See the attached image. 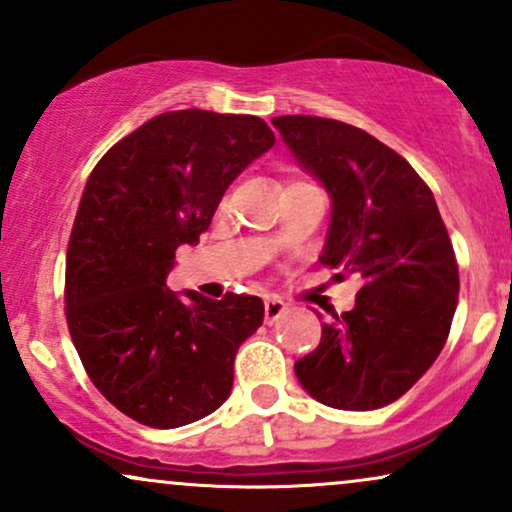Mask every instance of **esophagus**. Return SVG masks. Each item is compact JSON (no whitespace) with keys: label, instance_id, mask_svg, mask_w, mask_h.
<instances>
[{"label":"esophagus","instance_id":"esophagus-1","mask_svg":"<svg viewBox=\"0 0 512 512\" xmlns=\"http://www.w3.org/2000/svg\"><path fill=\"white\" fill-rule=\"evenodd\" d=\"M284 310H286V303L281 301V298L276 296L264 298V322H267V325H272L274 320H279V317L284 315Z\"/></svg>","mask_w":512,"mask_h":512}]
</instances>
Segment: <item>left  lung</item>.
<instances>
[{
  "mask_svg": "<svg viewBox=\"0 0 512 512\" xmlns=\"http://www.w3.org/2000/svg\"><path fill=\"white\" fill-rule=\"evenodd\" d=\"M272 125L332 197L320 262L361 274L349 313L322 322L296 375L334 409L387 407L431 368L450 334L460 293L455 250L431 187L390 146L339 120L281 115Z\"/></svg>",
  "mask_w": 512,
  "mask_h": 512,
  "instance_id": "1",
  "label": "left lung"
}]
</instances>
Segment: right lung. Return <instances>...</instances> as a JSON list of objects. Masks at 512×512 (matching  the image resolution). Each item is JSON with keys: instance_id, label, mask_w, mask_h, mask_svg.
<instances>
[{"instance_id": "obj_1", "label": "right lung", "mask_w": 512, "mask_h": 512, "mask_svg": "<svg viewBox=\"0 0 512 512\" xmlns=\"http://www.w3.org/2000/svg\"><path fill=\"white\" fill-rule=\"evenodd\" d=\"M274 142L255 115L173 110L93 168L69 236L64 315L91 383L129 419L178 428L231 395L262 298H180L166 279L175 250L199 243L228 185Z\"/></svg>"}]
</instances>
